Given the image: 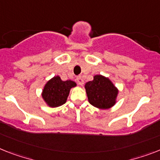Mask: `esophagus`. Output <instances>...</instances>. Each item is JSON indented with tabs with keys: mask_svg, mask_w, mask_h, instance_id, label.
<instances>
[{
	"mask_svg": "<svg viewBox=\"0 0 160 160\" xmlns=\"http://www.w3.org/2000/svg\"><path fill=\"white\" fill-rule=\"evenodd\" d=\"M76 82L78 83V84H80V85H82L84 84V80H83V78L81 77L80 76H77L76 77Z\"/></svg>",
	"mask_w": 160,
	"mask_h": 160,
	"instance_id": "obj_1",
	"label": "esophagus"
}]
</instances>
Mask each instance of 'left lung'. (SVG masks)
Returning a JSON list of instances; mask_svg holds the SVG:
<instances>
[{
	"mask_svg": "<svg viewBox=\"0 0 160 160\" xmlns=\"http://www.w3.org/2000/svg\"><path fill=\"white\" fill-rule=\"evenodd\" d=\"M85 89L89 103L98 108L108 109L115 103L117 88L109 79L104 76H95L93 80L85 84Z\"/></svg>",
	"mask_w": 160,
	"mask_h": 160,
	"instance_id": "8db88e82",
	"label": "left lung"
}]
</instances>
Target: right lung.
Here are the masks:
<instances>
[{
    "instance_id": "obj_1",
    "label": "right lung",
    "mask_w": 160,
    "mask_h": 160,
    "mask_svg": "<svg viewBox=\"0 0 160 160\" xmlns=\"http://www.w3.org/2000/svg\"><path fill=\"white\" fill-rule=\"evenodd\" d=\"M76 84L72 80L62 81L59 76H55L45 84L42 97L51 107H57L66 102L70 89Z\"/></svg>"
}]
</instances>
